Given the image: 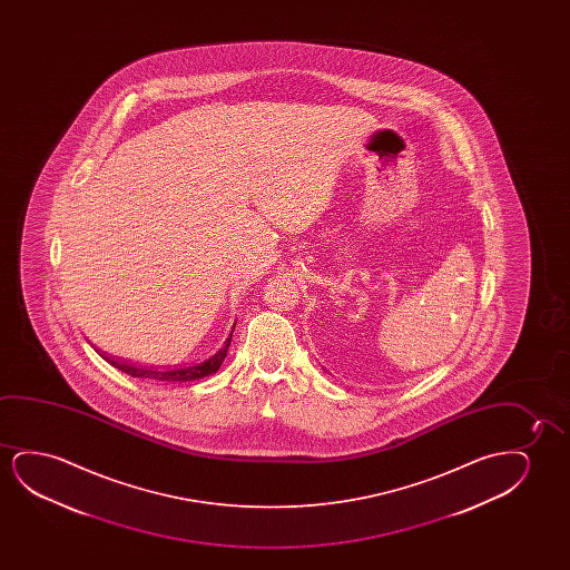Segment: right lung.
<instances>
[{
  "mask_svg": "<svg viewBox=\"0 0 570 570\" xmlns=\"http://www.w3.org/2000/svg\"><path fill=\"white\" fill-rule=\"evenodd\" d=\"M234 335V328H232ZM232 335L227 338L224 346L219 348L214 356L204 360L200 364H193V366L179 367H144V366H128L125 362H117V360L105 358L109 362L110 366L118 367L120 372L132 375V377H141L148 382H195V380H203L206 375L216 374L222 362L226 358L227 348L232 343Z\"/></svg>",
  "mask_w": 570,
  "mask_h": 570,
  "instance_id": "1",
  "label": "right lung"
}]
</instances>
